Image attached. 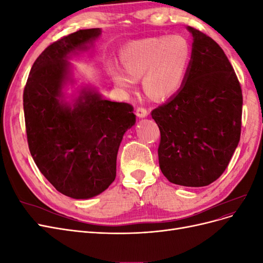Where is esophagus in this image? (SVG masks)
<instances>
[{
  "label": "esophagus",
  "instance_id": "1",
  "mask_svg": "<svg viewBox=\"0 0 263 263\" xmlns=\"http://www.w3.org/2000/svg\"><path fill=\"white\" fill-rule=\"evenodd\" d=\"M136 115L139 117V118H144V117H147L148 116V110L145 108V107H137L136 108Z\"/></svg>",
  "mask_w": 263,
  "mask_h": 263
}]
</instances>
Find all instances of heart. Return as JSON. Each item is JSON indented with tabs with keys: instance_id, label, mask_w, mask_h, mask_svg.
Masks as SVG:
<instances>
[{
	"instance_id": "heart-1",
	"label": "heart",
	"mask_w": 263,
	"mask_h": 263,
	"mask_svg": "<svg viewBox=\"0 0 263 263\" xmlns=\"http://www.w3.org/2000/svg\"><path fill=\"white\" fill-rule=\"evenodd\" d=\"M191 61L189 43L180 36L149 37L125 46L123 66L110 62L107 72L123 89H133L144 77L147 94L166 99L176 94L184 81Z\"/></svg>"
}]
</instances>
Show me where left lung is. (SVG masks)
<instances>
[{
	"label": "left lung",
	"mask_w": 263,
	"mask_h": 263,
	"mask_svg": "<svg viewBox=\"0 0 263 263\" xmlns=\"http://www.w3.org/2000/svg\"><path fill=\"white\" fill-rule=\"evenodd\" d=\"M192 54L178 93L151 112L159 165L171 183L206 186L227 168L240 140L242 93L219 45L193 27Z\"/></svg>",
	"instance_id": "1"
}]
</instances>
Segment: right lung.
Returning a JSON list of instances; mask_svg holds the SVG:
<instances>
[{
  "mask_svg": "<svg viewBox=\"0 0 263 263\" xmlns=\"http://www.w3.org/2000/svg\"><path fill=\"white\" fill-rule=\"evenodd\" d=\"M101 33L81 29L47 47L23 94L30 155L54 189L76 200L97 196L112 184L119 145L136 123L130 104L102 99L91 87L72 102L65 100L62 89L73 82L69 55L86 50Z\"/></svg>",
  "mask_w": 263,
  "mask_h": 263,
  "instance_id": "obj_1",
  "label": "right lung"
}]
</instances>
